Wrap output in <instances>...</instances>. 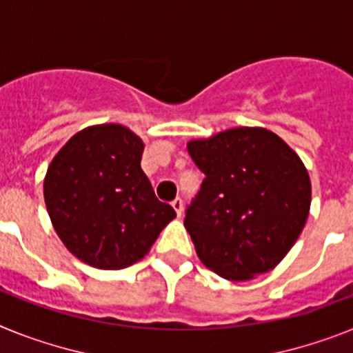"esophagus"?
Returning <instances> with one entry per match:
<instances>
[{"label":"esophagus","mask_w":353,"mask_h":353,"mask_svg":"<svg viewBox=\"0 0 353 353\" xmlns=\"http://www.w3.org/2000/svg\"><path fill=\"white\" fill-rule=\"evenodd\" d=\"M172 208L176 210V213L177 215H179V217H181V213H183V201L179 199V197H176V199L172 201Z\"/></svg>","instance_id":"obj_1"}]
</instances>
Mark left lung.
Listing matches in <instances>:
<instances>
[{"label":"left lung","mask_w":353,"mask_h":353,"mask_svg":"<svg viewBox=\"0 0 353 353\" xmlns=\"http://www.w3.org/2000/svg\"><path fill=\"white\" fill-rule=\"evenodd\" d=\"M186 147L206 176L185 217L201 262L232 282L276 268L309 217L312 188L300 156L263 127H235Z\"/></svg>","instance_id":"obj_1"}]
</instances>
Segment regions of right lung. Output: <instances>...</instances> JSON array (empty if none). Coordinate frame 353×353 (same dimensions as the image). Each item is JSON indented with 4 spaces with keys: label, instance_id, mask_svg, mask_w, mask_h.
<instances>
[{
    "label": "right lung",
    "instance_id": "obj_1",
    "mask_svg": "<svg viewBox=\"0 0 353 353\" xmlns=\"http://www.w3.org/2000/svg\"><path fill=\"white\" fill-rule=\"evenodd\" d=\"M143 140L118 123L85 127L53 156L44 203L71 254L97 269L129 268L149 253L176 212L140 167Z\"/></svg>",
    "mask_w": 353,
    "mask_h": 353
}]
</instances>
